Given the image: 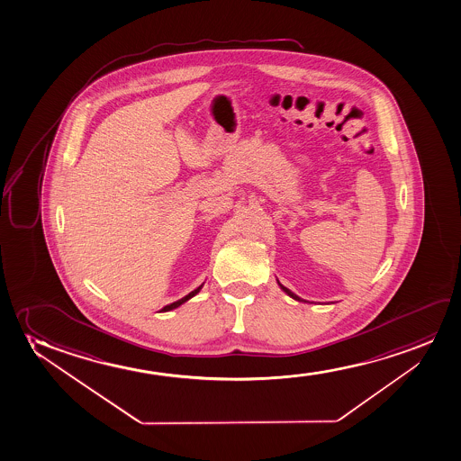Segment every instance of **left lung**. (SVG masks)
<instances>
[{"instance_id": "obj_1", "label": "left lung", "mask_w": 461, "mask_h": 461, "mask_svg": "<svg viewBox=\"0 0 461 461\" xmlns=\"http://www.w3.org/2000/svg\"><path fill=\"white\" fill-rule=\"evenodd\" d=\"M280 286H281V285H280ZM281 289H283V291H285V293H286L287 295H291V297H293L294 300H299V302H303V300L300 299L299 295H295V294L291 293V291H289V289H287V287L281 286Z\"/></svg>"}]
</instances>
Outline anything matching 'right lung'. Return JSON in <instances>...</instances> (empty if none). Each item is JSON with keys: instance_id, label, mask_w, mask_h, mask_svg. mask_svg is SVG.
Wrapping results in <instances>:
<instances>
[{"instance_id": "add662e5", "label": "right lung", "mask_w": 461, "mask_h": 461, "mask_svg": "<svg viewBox=\"0 0 461 461\" xmlns=\"http://www.w3.org/2000/svg\"><path fill=\"white\" fill-rule=\"evenodd\" d=\"M202 286H203V285H200V286H198L197 289H194L192 293L187 294L185 297H183V299L178 300V302H174V303H170V305L164 306L161 312H170V310H174V308H178V306L183 305L185 302H187V300L191 299V297H194V295H195V294H197L198 291L202 289Z\"/></svg>"}]
</instances>
